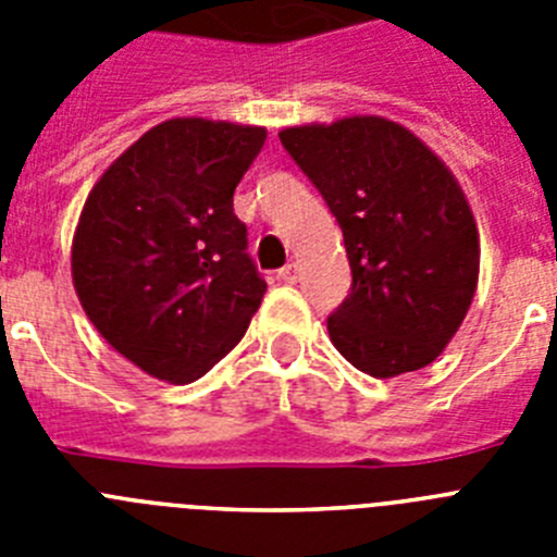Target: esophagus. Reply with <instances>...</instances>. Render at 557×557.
Here are the masks:
<instances>
[{"mask_svg": "<svg viewBox=\"0 0 557 557\" xmlns=\"http://www.w3.org/2000/svg\"><path fill=\"white\" fill-rule=\"evenodd\" d=\"M278 278H282V282H287V284L298 282V262H287V264H284V268L278 270Z\"/></svg>", "mask_w": 557, "mask_h": 557, "instance_id": "obj_1", "label": "esophagus"}]
</instances>
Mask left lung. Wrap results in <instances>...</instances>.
Returning a JSON list of instances; mask_svg holds the SVG:
<instances>
[{
  "mask_svg": "<svg viewBox=\"0 0 557 557\" xmlns=\"http://www.w3.org/2000/svg\"><path fill=\"white\" fill-rule=\"evenodd\" d=\"M278 139L343 228L351 293L326 321L334 348L376 379L435 362L480 275L474 214L449 166L382 116L284 127Z\"/></svg>",
  "mask_w": 557,
  "mask_h": 557,
  "instance_id": "8db88e82",
  "label": "left lung"
}]
</instances>
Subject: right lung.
Returning <instances> with one entry per match:
<instances>
[{
	"mask_svg": "<svg viewBox=\"0 0 557 557\" xmlns=\"http://www.w3.org/2000/svg\"><path fill=\"white\" fill-rule=\"evenodd\" d=\"M268 131L178 116L113 161L77 220L72 282L88 321L133 366L195 382L243 339L268 289L234 189Z\"/></svg>",
	"mask_w": 557,
	"mask_h": 557,
	"instance_id": "1",
	"label": "right lung"
}]
</instances>
